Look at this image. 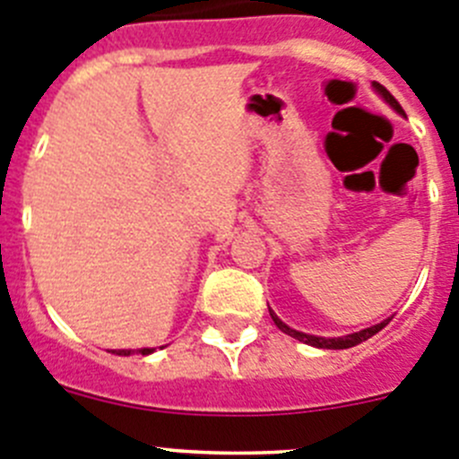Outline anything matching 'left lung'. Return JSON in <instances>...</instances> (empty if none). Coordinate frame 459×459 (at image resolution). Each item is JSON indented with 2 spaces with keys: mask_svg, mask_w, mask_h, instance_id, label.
Wrapping results in <instances>:
<instances>
[{
  "mask_svg": "<svg viewBox=\"0 0 459 459\" xmlns=\"http://www.w3.org/2000/svg\"><path fill=\"white\" fill-rule=\"evenodd\" d=\"M374 87H377V91H378V94H383V99H385V101L390 103V106L394 108V110L403 112V110H401L399 101H396L394 96H392L390 91H387L385 87L381 85V82H374ZM270 317H273V322H274V325L279 326V329L283 331V333H288V335H290V338L299 340V342L313 344V347H320V349H349V347H356V344L365 342V340H368V338H372L374 333H378V331H381L383 326H387V322L392 320V317H387V320H385V322H381V325H377V326H369V329L358 331V333H351V335H342V338H317V335H308V333H302V331H295V329H290V326H286V325H283V322L279 320V317L274 316L273 311H270Z\"/></svg>",
  "mask_w": 459,
  "mask_h": 459,
  "instance_id": "1",
  "label": "left lung"
}]
</instances>
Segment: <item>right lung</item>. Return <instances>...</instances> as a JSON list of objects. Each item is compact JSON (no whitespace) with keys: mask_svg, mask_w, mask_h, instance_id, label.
Returning a JSON list of instances; mask_svg holds the SVG:
<instances>
[{"mask_svg":"<svg viewBox=\"0 0 459 459\" xmlns=\"http://www.w3.org/2000/svg\"><path fill=\"white\" fill-rule=\"evenodd\" d=\"M151 351H152V349H139V353H142V356H146V353H151ZM130 353H133L130 349H121L119 356H130Z\"/></svg>","mask_w":459,"mask_h":459,"instance_id":"add662e5","label":"right lung"}]
</instances>
